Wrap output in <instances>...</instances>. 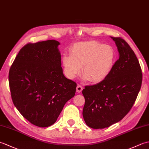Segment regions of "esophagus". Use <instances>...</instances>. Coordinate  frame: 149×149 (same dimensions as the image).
Here are the masks:
<instances>
[{
	"label": "esophagus",
	"instance_id": "1",
	"mask_svg": "<svg viewBox=\"0 0 149 149\" xmlns=\"http://www.w3.org/2000/svg\"><path fill=\"white\" fill-rule=\"evenodd\" d=\"M83 86H81V85H78V86H77V88H76L77 92V93L81 92L82 90H83Z\"/></svg>",
	"mask_w": 149,
	"mask_h": 149
}]
</instances>
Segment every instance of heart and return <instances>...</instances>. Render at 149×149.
<instances>
[{"label":"heart","instance_id":"b5f03b06","mask_svg":"<svg viewBox=\"0 0 149 149\" xmlns=\"http://www.w3.org/2000/svg\"><path fill=\"white\" fill-rule=\"evenodd\" d=\"M70 55L62 58L66 76L74 79L80 74L83 67L84 79L93 83H99L108 76L116 58L111 46L97 41L74 44L70 50Z\"/></svg>","mask_w":149,"mask_h":149}]
</instances>
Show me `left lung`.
Returning a JSON list of instances; mask_svg holds the SVG:
<instances>
[{"instance_id": "obj_1", "label": "left lung", "mask_w": 149, "mask_h": 149, "mask_svg": "<svg viewBox=\"0 0 149 149\" xmlns=\"http://www.w3.org/2000/svg\"><path fill=\"white\" fill-rule=\"evenodd\" d=\"M111 38L115 42L119 59L105 79L83 90V116L93 129L108 127L120 121L131 110L141 86V69L134 51L121 38Z\"/></svg>"}]
</instances>
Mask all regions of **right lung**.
Returning a JSON list of instances; mask_svg holds the SVG:
<instances>
[{"label": "right lung", "mask_w": 149, "mask_h": 149, "mask_svg": "<svg viewBox=\"0 0 149 149\" xmlns=\"http://www.w3.org/2000/svg\"><path fill=\"white\" fill-rule=\"evenodd\" d=\"M59 45L54 40L27 44L9 70L13 102L38 127L54 124L76 90L77 84L63 75Z\"/></svg>", "instance_id": "1"}]
</instances>
